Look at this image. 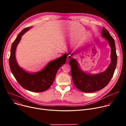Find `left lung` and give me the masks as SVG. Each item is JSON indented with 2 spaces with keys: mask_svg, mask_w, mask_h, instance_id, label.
<instances>
[{
  "mask_svg": "<svg viewBox=\"0 0 126 126\" xmlns=\"http://www.w3.org/2000/svg\"><path fill=\"white\" fill-rule=\"evenodd\" d=\"M102 36L108 41L111 48V62L104 72L94 75L86 74L79 68L76 60L71 58L72 55L69 56V63L74 84L78 89L86 93L95 92L106 86L113 77L116 67L117 55L114 40L104 27L102 30Z\"/></svg>",
  "mask_w": 126,
  "mask_h": 126,
  "instance_id": "left-lung-1",
  "label": "left lung"
}]
</instances>
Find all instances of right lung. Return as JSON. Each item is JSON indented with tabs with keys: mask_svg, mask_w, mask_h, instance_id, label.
<instances>
[{
	"mask_svg": "<svg viewBox=\"0 0 126 126\" xmlns=\"http://www.w3.org/2000/svg\"><path fill=\"white\" fill-rule=\"evenodd\" d=\"M31 28V26L23 29L12 43L9 65L12 73L23 88L32 92H41L48 89L51 86L55 80L58 70L65 63L67 55L64 54L55 60L51 61L42 70L37 73L30 74L23 70L17 63L15 51L21 36Z\"/></svg>",
	"mask_w": 126,
	"mask_h": 126,
	"instance_id": "1",
	"label": "right lung"
}]
</instances>
